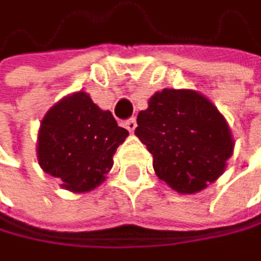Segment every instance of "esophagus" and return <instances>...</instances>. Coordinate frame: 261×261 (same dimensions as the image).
<instances>
[{
    "label": "esophagus",
    "mask_w": 261,
    "mask_h": 261,
    "mask_svg": "<svg viewBox=\"0 0 261 261\" xmlns=\"http://www.w3.org/2000/svg\"><path fill=\"white\" fill-rule=\"evenodd\" d=\"M123 126L128 129L129 133H133V132H135V128H136V120H135V118H128V120L125 121V123H123Z\"/></svg>",
    "instance_id": "esophagus-1"
}]
</instances>
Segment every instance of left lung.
Returning <instances> with one entry per match:
<instances>
[{"instance_id":"left-lung-1","label":"left lung","mask_w":261,"mask_h":261,"mask_svg":"<svg viewBox=\"0 0 261 261\" xmlns=\"http://www.w3.org/2000/svg\"><path fill=\"white\" fill-rule=\"evenodd\" d=\"M135 135L152 154L156 175L178 193H196L214 182L232 156L226 118L196 91L164 89L138 113Z\"/></svg>"}]
</instances>
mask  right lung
<instances>
[{"mask_svg":"<svg viewBox=\"0 0 261 261\" xmlns=\"http://www.w3.org/2000/svg\"><path fill=\"white\" fill-rule=\"evenodd\" d=\"M128 132L89 94L74 92L45 113L39 129L37 158L43 172L74 193L99 187L113 166V154Z\"/></svg>","mask_w":261,"mask_h":261,"instance_id":"1","label":"right lung"}]
</instances>
